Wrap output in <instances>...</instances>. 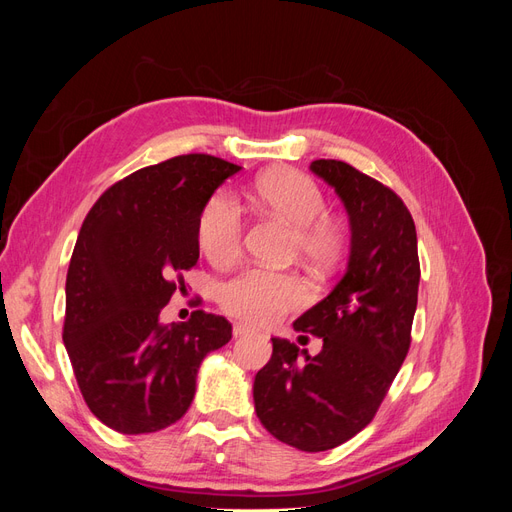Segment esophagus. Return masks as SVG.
Masks as SVG:
<instances>
[{
	"label": "esophagus",
	"mask_w": 512,
	"mask_h": 512,
	"mask_svg": "<svg viewBox=\"0 0 512 512\" xmlns=\"http://www.w3.org/2000/svg\"><path fill=\"white\" fill-rule=\"evenodd\" d=\"M247 333H250V327H247V324H243V322L232 324V335H235V337H243Z\"/></svg>",
	"instance_id": "34e87169"
}]
</instances>
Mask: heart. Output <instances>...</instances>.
Returning <instances> with one entry per match:
<instances>
[{
	"label": "heart",
	"instance_id": "b5f03b06",
	"mask_svg": "<svg viewBox=\"0 0 512 512\" xmlns=\"http://www.w3.org/2000/svg\"><path fill=\"white\" fill-rule=\"evenodd\" d=\"M256 205L294 228V252L318 271L333 269L348 245L344 220L327 211L320 185L299 170H273L254 183ZM200 252L215 267H230L241 258L245 218L228 192H215L200 209L196 222ZM307 286L297 273L252 267L230 277L218 290V303L228 316L256 327L284 318L307 303Z\"/></svg>",
	"mask_w": 512,
	"mask_h": 512
}]
</instances>
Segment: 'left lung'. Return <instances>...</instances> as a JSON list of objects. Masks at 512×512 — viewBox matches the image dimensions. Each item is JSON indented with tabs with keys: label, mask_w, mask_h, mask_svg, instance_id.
Segmentation results:
<instances>
[{
	"label": "left lung",
	"mask_w": 512,
	"mask_h": 512,
	"mask_svg": "<svg viewBox=\"0 0 512 512\" xmlns=\"http://www.w3.org/2000/svg\"><path fill=\"white\" fill-rule=\"evenodd\" d=\"M312 170L348 209V271L294 322V331L322 337L320 354L301 359L297 346L273 337L254 404L273 438L318 453L374 421L410 350L421 262L412 215L389 185L342 160H314Z\"/></svg>",
	"instance_id": "1"
}]
</instances>
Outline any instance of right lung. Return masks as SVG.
<instances>
[{
	"instance_id": "1",
	"label": "right lung",
	"mask_w": 512,
	"mask_h": 512,
	"mask_svg": "<svg viewBox=\"0 0 512 512\" xmlns=\"http://www.w3.org/2000/svg\"><path fill=\"white\" fill-rule=\"evenodd\" d=\"M241 166L188 153L134 170L89 209L66 277L64 344L87 408L119 433L177 423L196 393L205 354L230 322L196 309L162 327V307L185 292L198 262L200 209Z\"/></svg>"
}]
</instances>
